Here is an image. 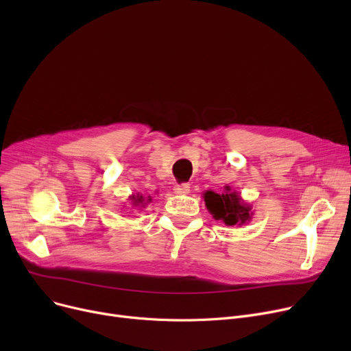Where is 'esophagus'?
I'll return each mask as SVG.
<instances>
[{"mask_svg":"<svg viewBox=\"0 0 351 351\" xmlns=\"http://www.w3.org/2000/svg\"><path fill=\"white\" fill-rule=\"evenodd\" d=\"M189 191H191V186L188 185V183H180V185H176L173 188V192L176 195H188Z\"/></svg>","mask_w":351,"mask_h":351,"instance_id":"obj_1","label":"esophagus"}]
</instances>
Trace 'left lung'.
<instances>
[{
    "instance_id": "8db88e82",
    "label": "left lung",
    "mask_w": 351,
    "mask_h": 351,
    "mask_svg": "<svg viewBox=\"0 0 351 351\" xmlns=\"http://www.w3.org/2000/svg\"><path fill=\"white\" fill-rule=\"evenodd\" d=\"M205 205L216 220H222L228 226H242L250 222L253 216L252 206L245 204L241 195L229 186L223 188L222 193L212 191L205 192Z\"/></svg>"
}]
</instances>
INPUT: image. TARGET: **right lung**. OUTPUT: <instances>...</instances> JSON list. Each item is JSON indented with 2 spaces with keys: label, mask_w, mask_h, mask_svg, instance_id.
I'll list each match as a JSON object with an SVG mask.
<instances>
[{
  "label": "right lung",
  "mask_w": 351,
  "mask_h": 351,
  "mask_svg": "<svg viewBox=\"0 0 351 351\" xmlns=\"http://www.w3.org/2000/svg\"><path fill=\"white\" fill-rule=\"evenodd\" d=\"M131 200H132V206H138V208H143L146 204H149V202L152 200L151 199V196L147 197V199H145L142 195H132L131 196Z\"/></svg>",
  "instance_id": "1"
}]
</instances>
